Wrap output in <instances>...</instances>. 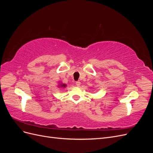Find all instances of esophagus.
I'll return each instance as SVG.
<instances>
[{
    "label": "esophagus",
    "instance_id": "obj_1",
    "mask_svg": "<svg viewBox=\"0 0 153 153\" xmlns=\"http://www.w3.org/2000/svg\"><path fill=\"white\" fill-rule=\"evenodd\" d=\"M80 84H81V83H80V82H76V86H78V87H79L80 85Z\"/></svg>",
    "mask_w": 153,
    "mask_h": 153
}]
</instances>
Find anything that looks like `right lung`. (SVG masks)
<instances>
[{
    "label": "right lung",
    "mask_w": 153,
    "mask_h": 153,
    "mask_svg": "<svg viewBox=\"0 0 153 153\" xmlns=\"http://www.w3.org/2000/svg\"><path fill=\"white\" fill-rule=\"evenodd\" d=\"M59 85H60V87H65L66 86V84H60Z\"/></svg>",
    "instance_id": "obj_1"
}]
</instances>
